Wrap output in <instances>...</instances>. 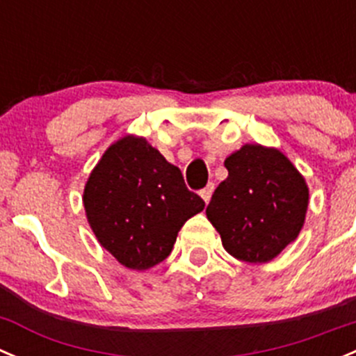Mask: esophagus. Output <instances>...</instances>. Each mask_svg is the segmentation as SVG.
<instances>
[{"label":"esophagus","mask_w":356,"mask_h":356,"mask_svg":"<svg viewBox=\"0 0 356 356\" xmlns=\"http://www.w3.org/2000/svg\"><path fill=\"white\" fill-rule=\"evenodd\" d=\"M213 192H214V183L213 181L207 183V185L204 186L202 190H200V197H202V199H204V202H209V199H211V195H213Z\"/></svg>","instance_id":"1"}]
</instances>
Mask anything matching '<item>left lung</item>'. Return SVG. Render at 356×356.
Masks as SVG:
<instances>
[{
    "instance_id": "left-lung-1",
    "label": "left lung",
    "mask_w": 356,
    "mask_h": 356,
    "mask_svg": "<svg viewBox=\"0 0 356 356\" xmlns=\"http://www.w3.org/2000/svg\"><path fill=\"white\" fill-rule=\"evenodd\" d=\"M228 178L206 207L223 248L241 261L266 263L298 237L308 207V186L277 149L244 145L225 161Z\"/></svg>"
}]
</instances>
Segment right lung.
<instances>
[{
	"mask_svg": "<svg viewBox=\"0 0 356 356\" xmlns=\"http://www.w3.org/2000/svg\"><path fill=\"white\" fill-rule=\"evenodd\" d=\"M83 202L98 242L131 270L164 261L183 223L206 206L186 188L181 171L136 136L108 147L84 186Z\"/></svg>",
	"mask_w": 356,
	"mask_h": 356,
	"instance_id": "right-lung-1",
	"label": "right lung"
}]
</instances>
